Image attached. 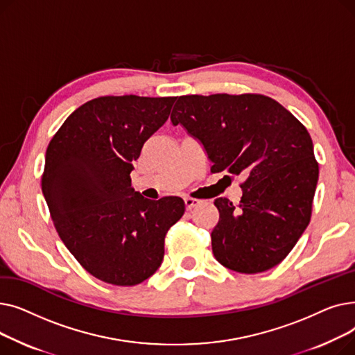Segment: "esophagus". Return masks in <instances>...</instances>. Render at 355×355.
<instances>
[{
    "label": "esophagus",
    "mask_w": 355,
    "mask_h": 355,
    "mask_svg": "<svg viewBox=\"0 0 355 355\" xmlns=\"http://www.w3.org/2000/svg\"><path fill=\"white\" fill-rule=\"evenodd\" d=\"M184 202H185V207H187V210H191V209L197 207L201 201L197 198H193V197H185Z\"/></svg>",
    "instance_id": "1"
}]
</instances>
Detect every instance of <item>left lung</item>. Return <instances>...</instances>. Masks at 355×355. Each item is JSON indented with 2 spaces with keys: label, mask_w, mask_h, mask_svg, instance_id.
Here are the masks:
<instances>
[{
  "label": "left lung",
  "mask_w": 355,
  "mask_h": 355,
  "mask_svg": "<svg viewBox=\"0 0 355 355\" xmlns=\"http://www.w3.org/2000/svg\"><path fill=\"white\" fill-rule=\"evenodd\" d=\"M171 122L200 141L211 173L245 178L239 206L223 197L214 201L217 262L239 273L281 263L309 225L318 182L306 128L281 103L252 93L180 96Z\"/></svg>",
  "instance_id": "left-lung-1"
}]
</instances>
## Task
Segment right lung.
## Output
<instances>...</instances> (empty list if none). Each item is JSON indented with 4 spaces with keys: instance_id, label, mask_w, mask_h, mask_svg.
<instances>
[{
    "instance_id": "obj_1",
    "label": "right lung",
    "mask_w": 355,
    "mask_h": 355,
    "mask_svg": "<svg viewBox=\"0 0 355 355\" xmlns=\"http://www.w3.org/2000/svg\"><path fill=\"white\" fill-rule=\"evenodd\" d=\"M175 99L89 101L47 146L42 190L54 227L78 262L106 284L134 286L153 276L166 232L184 214L182 198L148 200L130 187L134 161Z\"/></svg>"
}]
</instances>
